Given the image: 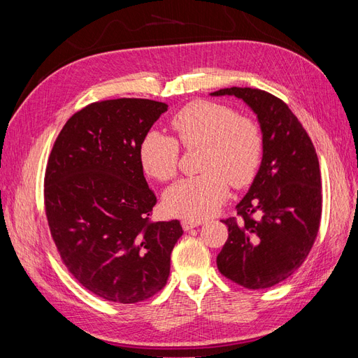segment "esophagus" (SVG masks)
Masks as SVG:
<instances>
[{
  "label": "esophagus",
  "mask_w": 358,
  "mask_h": 358,
  "mask_svg": "<svg viewBox=\"0 0 358 358\" xmlns=\"http://www.w3.org/2000/svg\"><path fill=\"white\" fill-rule=\"evenodd\" d=\"M199 225H201V221H191V220H183L182 221V229L185 231H188L191 229H196V227H199Z\"/></svg>",
  "instance_id": "obj_1"
}]
</instances>
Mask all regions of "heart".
Here are the masks:
<instances>
[{
    "instance_id": "b5f03b06",
    "label": "heart",
    "mask_w": 358,
    "mask_h": 358,
    "mask_svg": "<svg viewBox=\"0 0 358 358\" xmlns=\"http://www.w3.org/2000/svg\"><path fill=\"white\" fill-rule=\"evenodd\" d=\"M176 138L149 131L138 157L143 170L158 180L176 176L180 146L201 148V175L176 182L164 192V208L179 218L200 221L213 215L229 196V182L245 188L255 179L263 161V131L254 119L210 100L187 104L171 117Z\"/></svg>"
}]
</instances>
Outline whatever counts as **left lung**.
Here are the masks:
<instances>
[{
  "instance_id": "left-lung-1",
  "label": "left lung",
  "mask_w": 358,
  "mask_h": 358,
  "mask_svg": "<svg viewBox=\"0 0 358 358\" xmlns=\"http://www.w3.org/2000/svg\"><path fill=\"white\" fill-rule=\"evenodd\" d=\"M210 95L243 100L257 115L264 138L262 166L236 206L241 220H224L229 239L216 264L225 278L245 288H270L296 272L317 239L322 194L315 148L278 96L236 86Z\"/></svg>"
}]
</instances>
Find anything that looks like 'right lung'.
<instances>
[{
    "label": "right lung",
    "instance_id": "add662e5",
    "mask_svg": "<svg viewBox=\"0 0 358 358\" xmlns=\"http://www.w3.org/2000/svg\"><path fill=\"white\" fill-rule=\"evenodd\" d=\"M167 104L96 101L61 129L48 161L45 208L62 263L92 294L116 303L152 297L167 284L180 222H152L157 203L138 157Z\"/></svg>",
    "mask_w": 358,
    "mask_h": 358
}]
</instances>
